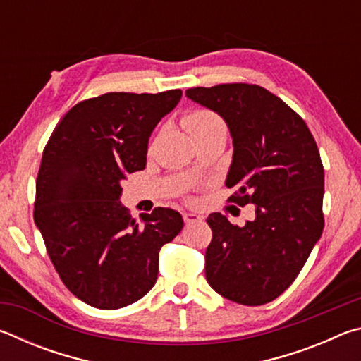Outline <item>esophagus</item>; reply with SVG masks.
I'll list each match as a JSON object with an SVG mask.
<instances>
[{"label":"esophagus","mask_w":361,"mask_h":361,"mask_svg":"<svg viewBox=\"0 0 361 361\" xmlns=\"http://www.w3.org/2000/svg\"><path fill=\"white\" fill-rule=\"evenodd\" d=\"M183 219H185L186 224H192V223H200L204 218L200 216V215H197V213L185 212V213H183Z\"/></svg>","instance_id":"obj_1"}]
</instances>
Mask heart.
Listing matches in <instances>:
<instances>
[{
	"label": "heart",
	"instance_id": "obj_1",
	"mask_svg": "<svg viewBox=\"0 0 361 361\" xmlns=\"http://www.w3.org/2000/svg\"><path fill=\"white\" fill-rule=\"evenodd\" d=\"M183 124H185L192 138L213 130H226L224 121L212 109H195V111L188 113L183 118Z\"/></svg>",
	"mask_w": 361,
	"mask_h": 361
}]
</instances>
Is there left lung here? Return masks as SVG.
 <instances>
[{"mask_svg":"<svg viewBox=\"0 0 361 361\" xmlns=\"http://www.w3.org/2000/svg\"><path fill=\"white\" fill-rule=\"evenodd\" d=\"M186 97L226 121L234 145L229 200L255 205L242 228L221 213L207 218V282L229 301L271 302L295 282L323 232L319 148L301 116L256 84L192 87Z\"/></svg>","mask_w":361,"mask_h":361,"instance_id":"obj_1","label":"left lung"}]
</instances>
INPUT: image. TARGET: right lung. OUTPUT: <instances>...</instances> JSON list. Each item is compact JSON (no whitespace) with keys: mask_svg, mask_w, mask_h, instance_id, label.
I'll use <instances>...</instances> for the list:
<instances>
[{"mask_svg":"<svg viewBox=\"0 0 361 361\" xmlns=\"http://www.w3.org/2000/svg\"><path fill=\"white\" fill-rule=\"evenodd\" d=\"M181 95L109 92L79 102L42 151L35 223L66 288L92 307L142 299L157 280L162 245L183 229L176 210L157 207L137 223L119 200L121 181L145 169L151 132Z\"/></svg>","mask_w":361,"mask_h":361,"instance_id":"1","label":"right lung"}]
</instances>
